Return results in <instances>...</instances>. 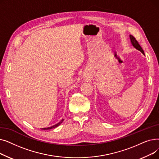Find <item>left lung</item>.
Here are the masks:
<instances>
[{
  "mask_svg": "<svg viewBox=\"0 0 159 159\" xmlns=\"http://www.w3.org/2000/svg\"><path fill=\"white\" fill-rule=\"evenodd\" d=\"M129 37H130V39H131V44L132 45L134 46L136 49H137L138 50H139L140 52H141L142 53H143L144 55V50L143 49V48H141V46H140V44H139L138 41L136 40V39L133 37V35H129Z\"/></svg>",
  "mask_w": 159,
  "mask_h": 159,
  "instance_id": "8db88e82",
  "label": "left lung"
}]
</instances>
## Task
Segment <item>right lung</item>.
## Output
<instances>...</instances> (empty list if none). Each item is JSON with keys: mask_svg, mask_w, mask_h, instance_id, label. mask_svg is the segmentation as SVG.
Instances as JSON below:
<instances>
[{"mask_svg": "<svg viewBox=\"0 0 159 159\" xmlns=\"http://www.w3.org/2000/svg\"><path fill=\"white\" fill-rule=\"evenodd\" d=\"M63 120H64V119H62L61 122H59L58 123H57V124H55V125H54V126H51V127H49V128H43V129H53V128H56V127H57V126H59V125L63 122Z\"/></svg>", "mask_w": 159, "mask_h": 159, "instance_id": "right-lung-1", "label": "right lung"}]
</instances>
